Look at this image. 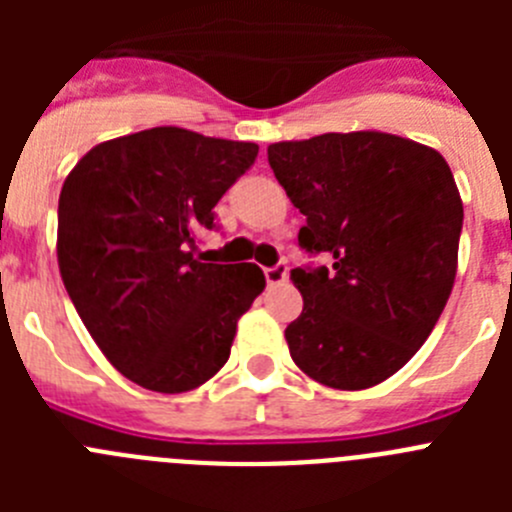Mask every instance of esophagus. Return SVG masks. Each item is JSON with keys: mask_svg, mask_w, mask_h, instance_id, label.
I'll return each mask as SVG.
<instances>
[{"mask_svg": "<svg viewBox=\"0 0 512 512\" xmlns=\"http://www.w3.org/2000/svg\"><path fill=\"white\" fill-rule=\"evenodd\" d=\"M264 274H266V282H269L271 287H277V284L287 282V266H282V264L271 266V269H266Z\"/></svg>", "mask_w": 512, "mask_h": 512, "instance_id": "1", "label": "esophagus"}]
</instances>
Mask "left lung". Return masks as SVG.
Returning <instances> with one entry per match:
<instances>
[{"instance_id":"8db88e82","label":"left lung","mask_w":512,"mask_h":512,"mask_svg":"<svg viewBox=\"0 0 512 512\" xmlns=\"http://www.w3.org/2000/svg\"><path fill=\"white\" fill-rule=\"evenodd\" d=\"M305 215L300 246L333 266L292 269L300 318L292 361L333 390H366L408 364L451 295L464 223L446 158L379 130L325 133L266 148Z\"/></svg>"}]
</instances>
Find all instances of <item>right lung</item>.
I'll use <instances>...</instances> for the list:
<instances>
[{"label": "right lung", "instance_id": "right-lung-1", "mask_svg": "<svg viewBox=\"0 0 512 512\" xmlns=\"http://www.w3.org/2000/svg\"><path fill=\"white\" fill-rule=\"evenodd\" d=\"M259 146L192 130H140L94 146L58 197V269L79 318L130 382L197 390L230 356L264 292L256 264H207L194 235Z\"/></svg>", "mask_w": 512, "mask_h": 512}]
</instances>
